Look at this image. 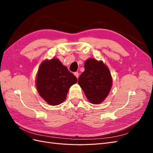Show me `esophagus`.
<instances>
[{
  "instance_id": "obj_1",
  "label": "esophagus",
  "mask_w": 153,
  "mask_h": 153,
  "mask_svg": "<svg viewBox=\"0 0 153 153\" xmlns=\"http://www.w3.org/2000/svg\"><path fill=\"white\" fill-rule=\"evenodd\" d=\"M74 75H75V76H76L77 78H78V76H79V74H78V72H75V73H74Z\"/></svg>"
}]
</instances>
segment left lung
Masks as SVG:
<instances>
[{"mask_svg": "<svg viewBox=\"0 0 153 153\" xmlns=\"http://www.w3.org/2000/svg\"><path fill=\"white\" fill-rule=\"evenodd\" d=\"M85 71L78 78V83L91 103L103 102L109 94L112 78L109 69L101 61L91 58L84 64Z\"/></svg>", "mask_w": 153, "mask_h": 153, "instance_id": "8db88e82", "label": "left lung"}]
</instances>
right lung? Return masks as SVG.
Here are the masks:
<instances>
[{
	"label": "right lung",
	"instance_id": "add662e5",
	"mask_svg": "<svg viewBox=\"0 0 153 153\" xmlns=\"http://www.w3.org/2000/svg\"><path fill=\"white\" fill-rule=\"evenodd\" d=\"M76 82V77L58 59L53 58L40 64L36 85L41 98L54 106L65 100L69 89Z\"/></svg>",
	"mask_w": 153,
	"mask_h": 153
}]
</instances>
